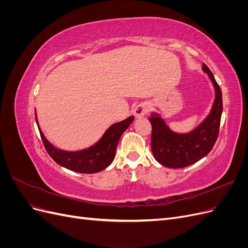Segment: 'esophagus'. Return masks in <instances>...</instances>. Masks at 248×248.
Masks as SVG:
<instances>
[{
	"instance_id": "1",
	"label": "esophagus",
	"mask_w": 248,
	"mask_h": 248,
	"mask_svg": "<svg viewBox=\"0 0 248 248\" xmlns=\"http://www.w3.org/2000/svg\"><path fill=\"white\" fill-rule=\"evenodd\" d=\"M148 111H149V107L147 106V104L140 103L138 107H136V108L133 109V115L137 119H139V118L144 117Z\"/></svg>"
}]
</instances>
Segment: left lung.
Instances as JSON below:
<instances>
[{"label": "left lung", "instance_id": "obj_1", "mask_svg": "<svg viewBox=\"0 0 248 248\" xmlns=\"http://www.w3.org/2000/svg\"><path fill=\"white\" fill-rule=\"evenodd\" d=\"M202 71L214 88V101L209 115L192 130L176 132L158 112H152L149 121L152 125L151 150L154 158L170 169L186 168L201 160L211 151L218 137L222 114V94L212 72L202 64Z\"/></svg>", "mask_w": 248, "mask_h": 248}]
</instances>
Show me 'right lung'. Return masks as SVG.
Segmentation results:
<instances>
[{"label":"right lung","mask_w":248,"mask_h":248,"mask_svg":"<svg viewBox=\"0 0 248 248\" xmlns=\"http://www.w3.org/2000/svg\"><path fill=\"white\" fill-rule=\"evenodd\" d=\"M36 116V110H35ZM134 117L130 116L121 122L112 124L103 133L101 139L93 146L80 151L70 152L58 149L47 140L39 127L36 116V122L42 141L48 155L60 166L80 174H95L106 170L115 159L116 150L120 138L132 123Z\"/></svg>","instance_id":"add662e5"}]
</instances>
